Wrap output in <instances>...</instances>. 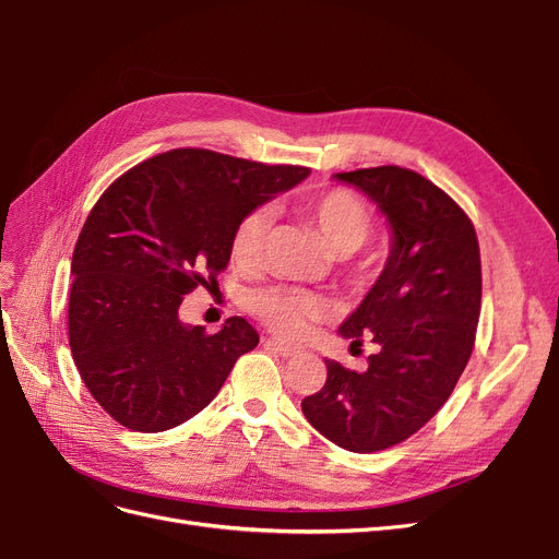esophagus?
<instances>
[{"label": "esophagus", "instance_id": "obj_1", "mask_svg": "<svg viewBox=\"0 0 559 559\" xmlns=\"http://www.w3.org/2000/svg\"><path fill=\"white\" fill-rule=\"evenodd\" d=\"M265 345H267L270 349H273V352H277L280 357H284V359H292V357H298V354H300V349H296V347H292V345H284V343L275 341V337H273V341H267Z\"/></svg>", "mask_w": 559, "mask_h": 559}]
</instances>
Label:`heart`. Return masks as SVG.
I'll use <instances>...</instances> for the list:
<instances>
[{"label":"heart","instance_id":"1","mask_svg":"<svg viewBox=\"0 0 559 559\" xmlns=\"http://www.w3.org/2000/svg\"><path fill=\"white\" fill-rule=\"evenodd\" d=\"M306 214L317 230L324 238L326 247L335 257H349L361 249L370 235L376 230V214L366 202L347 189H333L317 195L306 205ZM270 230V210L253 207L249 210L238 226L233 230L230 240V257L240 267L257 265ZM352 275L364 273V263L349 267ZM247 306L251 314H257L267 329L289 337V341H300L306 337L317 321L329 312V306L319 296L298 289V286H263L257 289Z\"/></svg>","mask_w":559,"mask_h":559}]
</instances>
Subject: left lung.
Segmentation results:
<instances>
[{
    "label": "left lung",
    "mask_w": 559,
    "mask_h": 559,
    "mask_svg": "<svg viewBox=\"0 0 559 559\" xmlns=\"http://www.w3.org/2000/svg\"><path fill=\"white\" fill-rule=\"evenodd\" d=\"M373 198L394 230L380 280L341 326L352 352L376 343L357 373L326 361V384L300 403L310 425L349 452H378L443 408L476 345L480 247L468 214L408 167L337 173Z\"/></svg>",
    "instance_id": "8db88e82"
}]
</instances>
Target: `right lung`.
<instances>
[{
    "mask_svg": "<svg viewBox=\"0 0 559 559\" xmlns=\"http://www.w3.org/2000/svg\"><path fill=\"white\" fill-rule=\"evenodd\" d=\"M306 177L300 165L173 148L99 195L74 247L67 324L83 384L118 425L142 433L183 425L259 345L242 317L207 333L183 326L179 306L216 284L240 218Z\"/></svg>",
    "mask_w": 559,
    "mask_h": 559,
    "instance_id": "add662e5",
    "label": "right lung"
}]
</instances>
